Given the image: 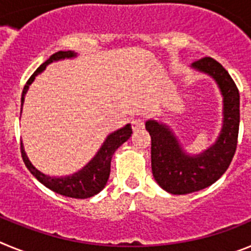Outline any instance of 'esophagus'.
Wrapping results in <instances>:
<instances>
[{"label":"esophagus","instance_id":"1","mask_svg":"<svg viewBox=\"0 0 251 251\" xmlns=\"http://www.w3.org/2000/svg\"><path fill=\"white\" fill-rule=\"evenodd\" d=\"M132 129L134 132H141L145 129V122L142 119H133L132 121Z\"/></svg>","mask_w":251,"mask_h":251}]
</instances>
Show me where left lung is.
Wrapping results in <instances>:
<instances>
[{
  "label": "left lung",
  "mask_w": 251,
  "mask_h": 251,
  "mask_svg": "<svg viewBox=\"0 0 251 251\" xmlns=\"http://www.w3.org/2000/svg\"><path fill=\"white\" fill-rule=\"evenodd\" d=\"M197 72L214 77L223 95L224 112L220 136L200 154L183 151L172 130L157 121L146 122L151 136V162L154 179L172 195H186L208 187L220 178L232 161L238 146L240 95L230 74L212 57L192 64Z\"/></svg>",
  "instance_id": "obj_1"
}]
</instances>
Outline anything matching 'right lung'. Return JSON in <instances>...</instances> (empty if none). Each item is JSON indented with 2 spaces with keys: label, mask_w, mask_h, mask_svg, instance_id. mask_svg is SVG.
I'll return each instance as SVG.
<instances>
[{
  "label": "right lung",
  "mask_w": 251,
  "mask_h": 251,
  "mask_svg": "<svg viewBox=\"0 0 251 251\" xmlns=\"http://www.w3.org/2000/svg\"><path fill=\"white\" fill-rule=\"evenodd\" d=\"M75 56H76V54H75L74 51H57L54 55H51L45 63L41 64L36 69V72L31 75L30 79L26 83L25 88L22 90L21 106L24 104V100H25V94L27 93L28 86L31 85V83L35 80V77L40 73H43L45 70V68L49 64L52 63V61H57V60L70 59V57ZM130 136H132L130 124H127V126H124L121 129L110 133L109 136L106 137L105 141H104L100 150L95 154L94 158L85 167H83V170L77 171L76 174L72 175V176L50 177L48 175H44L43 172H40L37 168L32 166L28 157L26 156L22 143L21 156L24 162H25L26 167L32 174V176L36 177L39 182L43 183L45 187L50 188L51 191L66 197H73V199H88V197H92L98 194V192H100L105 187L106 181L109 178L110 161H112L113 154H114L115 151L123 145L124 142L129 139Z\"/></svg>",
  "instance_id": "obj_1"
}]
</instances>
